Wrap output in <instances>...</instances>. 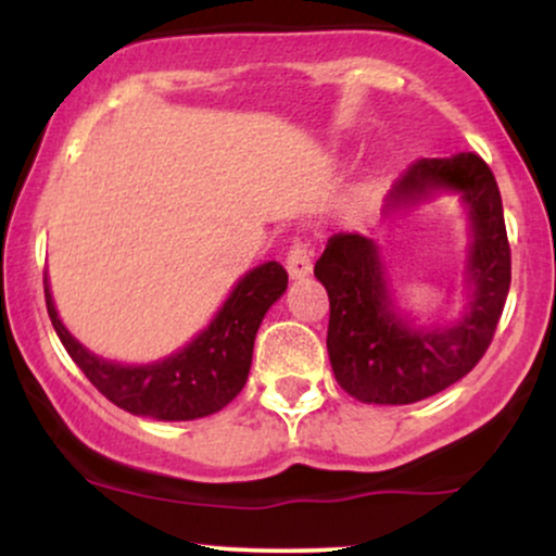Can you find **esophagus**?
I'll list each match as a JSON object with an SVG mask.
<instances>
[{"mask_svg": "<svg viewBox=\"0 0 556 556\" xmlns=\"http://www.w3.org/2000/svg\"><path fill=\"white\" fill-rule=\"evenodd\" d=\"M285 264H287V274H290L292 279L308 277L311 266H314V264H311V251H308V245H305L303 240L292 242L290 251H287Z\"/></svg>", "mask_w": 556, "mask_h": 556, "instance_id": "34e87169", "label": "esophagus"}]
</instances>
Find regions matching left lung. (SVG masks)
<instances>
[{
    "instance_id": "8db88e82",
    "label": "left lung",
    "mask_w": 556,
    "mask_h": 556,
    "mask_svg": "<svg viewBox=\"0 0 556 556\" xmlns=\"http://www.w3.org/2000/svg\"><path fill=\"white\" fill-rule=\"evenodd\" d=\"M439 190L460 193L473 232L465 264L470 300L455 324L413 327L389 295L379 248L363 235H331L314 266L329 292L331 371L361 402L410 405L439 394L473 371L494 340L513 269L500 188L478 154L418 159L389 190L387 214L405 212Z\"/></svg>"
}]
</instances>
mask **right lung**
I'll use <instances>...</instances> for the list:
<instances>
[{
    "label": "right lung",
    "instance_id": "obj_1",
    "mask_svg": "<svg viewBox=\"0 0 556 556\" xmlns=\"http://www.w3.org/2000/svg\"><path fill=\"white\" fill-rule=\"evenodd\" d=\"M287 290V271L266 261L248 271L229 292L206 329L169 358L149 366H123L88 353L60 321L52 292L43 279V295L52 327L70 358L88 381L132 416L156 420H193L222 410L245 387L253 361V342L266 311Z\"/></svg>",
    "mask_w": 556,
    "mask_h": 556
}]
</instances>
